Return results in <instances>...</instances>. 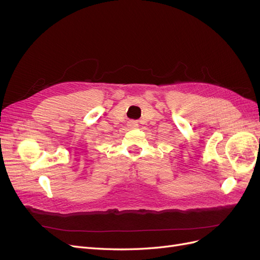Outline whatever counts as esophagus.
<instances>
[{"label": "esophagus", "instance_id": "1", "mask_svg": "<svg viewBox=\"0 0 260 260\" xmlns=\"http://www.w3.org/2000/svg\"><path fill=\"white\" fill-rule=\"evenodd\" d=\"M128 127H129L130 129H136V128L139 127V124H138V122H137L136 120H130V121L128 122Z\"/></svg>", "mask_w": 260, "mask_h": 260}]
</instances>
